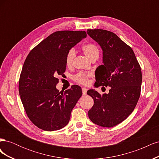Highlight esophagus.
Listing matches in <instances>:
<instances>
[{
  "label": "esophagus",
  "mask_w": 159,
  "mask_h": 159,
  "mask_svg": "<svg viewBox=\"0 0 159 159\" xmlns=\"http://www.w3.org/2000/svg\"><path fill=\"white\" fill-rule=\"evenodd\" d=\"M87 91H88V89L85 88H82V93L83 95H85L86 93H87Z\"/></svg>",
  "instance_id": "esophagus-1"
}]
</instances>
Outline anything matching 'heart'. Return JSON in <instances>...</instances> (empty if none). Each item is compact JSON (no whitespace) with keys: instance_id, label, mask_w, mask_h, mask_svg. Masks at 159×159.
Instances as JSON below:
<instances>
[{"instance_id":"heart-1","label":"heart","mask_w":159,"mask_h":159,"mask_svg":"<svg viewBox=\"0 0 159 159\" xmlns=\"http://www.w3.org/2000/svg\"><path fill=\"white\" fill-rule=\"evenodd\" d=\"M82 50L84 54L87 56L90 60L92 59L93 57L95 56H99V52L98 48L94 44H92V43H88V44L84 45L82 46ZM75 51L74 48H71L68 51V54H67L66 57V64L67 66H71L75 57ZM91 76V73H90V72L85 73V72L80 71L73 76V80L78 84L86 85L88 84L89 78Z\"/></svg>"}]
</instances>
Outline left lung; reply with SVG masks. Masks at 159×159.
I'll return each mask as SVG.
<instances>
[{"label":"left lung","instance_id":"left-lung-1","mask_svg":"<svg viewBox=\"0 0 159 159\" xmlns=\"http://www.w3.org/2000/svg\"><path fill=\"white\" fill-rule=\"evenodd\" d=\"M87 33L103 50V64L97 68L95 84L111 87L107 94L88 91L94 101L88 116L98 125L112 127L126 119L137 105L141 94V69L131 48L113 32L88 29Z\"/></svg>","mask_w":159,"mask_h":159}]
</instances>
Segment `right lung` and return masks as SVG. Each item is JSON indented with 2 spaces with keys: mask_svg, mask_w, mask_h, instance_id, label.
Instances as JSON below:
<instances>
[{
  "mask_svg": "<svg viewBox=\"0 0 159 159\" xmlns=\"http://www.w3.org/2000/svg\"><path fill=\"white\" fill-rule=\"evenodd\" d=\"M86 36L85 31L55 32L26 57L19 80V94L28 118L38 128L54 131L69 123L82 91L74 85L60 92L57 77L66 71L68 51Z\"/></svg>",
  "mask_w": 159,
  "mask_h": 159,
  "instance_id": "add662e5",
  "label": "right lung"
}]
</instances>
